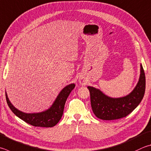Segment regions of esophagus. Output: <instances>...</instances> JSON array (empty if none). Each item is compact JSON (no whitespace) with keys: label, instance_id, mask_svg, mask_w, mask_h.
I'll return each instance as SVG.
<instances>
[{"label":"esophagus","instance_id":"1","mask_svg":"<svg viewBox=\"0 0 151 151\" xmlns=\"http://www.w3.org/2000/svg\"><path fill=\"white\" fill-rule=\"evenodd\" d=\"M80 81L81 83H83L84 82V81L83 80V79H80V81Z\"/></svg>","mask_w":151,"mask_h":151}]
</instances>
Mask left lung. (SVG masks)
Listing matches in <instances>:
<instances>
[{
    "label": "left lung",
    "mask_w": 151,
    "mask_h": 151,
    "mask_svg": "<svg viewBox=\"0 0 151 151\" xmlns=\"http://www.w3.org/2000/svg\"><path fill=\"white\" fill-rule=\"evenodd\" d=\"M145 75L141 65V74L138 83L129 94L122 98H111L99 89L88 86L90 94L92 111L98 118L114 120L126 117L141 103L145 92Z\"/></svg>",
    "instance_id": "left-lung-1"
}]
</instances>
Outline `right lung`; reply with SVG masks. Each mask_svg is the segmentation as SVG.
<instances>
[{
	"label": "right lung",
	"mask_w": 151,
	"mask_h": 151,
	"mask_svg": "<svg viewBox=\"0 0 151 151\" xmlns=\"http://www.w3.org/2000/svg\"><path fill=\"white\" fill-rule=\"evenodd\" d=\"M75 87V84H70L65 86L57 96L56 100L52 104L50 108L40 113L27 114L18 110L10 102L6 92V99L8 105L12 111L23 121L35 127H52L61 119L63 114L65 102L68 95Z\"/></svg>",
	"instance_id": "obj_1"
}]
</instances>
